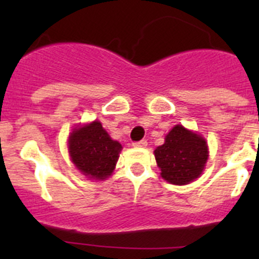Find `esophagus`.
<instances>
[{
	"label": "esophagus",
	"mask_w": 259,
	"mask_h": 259,
	"mask_svg": "<svg viewBox=\"0 0 259 259\" xmlns=\"http://www.w3.org/2000/svg\"><path fill=\"white\" fill-rule=\"evenodd\" d=\"M133 145H134L135 148H145V146L148 145V142H146V140H140V142L133 143Z\"/></svg>",
	"instance_id": "obj_1"
}]
</instances>
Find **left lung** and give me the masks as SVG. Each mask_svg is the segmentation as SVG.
<instances>
[{
	"label": "left lung",
	"instance_id": "8db88e82",
	"mask_svg": "<svg viewBox=\"0 0 259 259\" xmlns=\"http://www.w3.org/2000/svg\"><path fill=\"white\" fill-rule=\"evenodd\" d=\"M156 164L164 180L185 185L199 178L208 160V145L200 134L176 125L165 142L154 150Z\"/></svg>",
	"mask_w": 259,
	"mask_h": 259
}]
</instances>
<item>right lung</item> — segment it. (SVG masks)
Masks as SVG:
<instances>
[{"label":"right lung","instance_id":"add662e5","mask_svg":"<svg viewBox=\"0 0 259 259\" xmlns=\"http://www.w3.org/2000/svg\"><path fill=\"white\" fill-rule=\"evenodd\" d=\"M67 146L77 170L95 180H104L111 176L122 149L98 120L75 127L70 133Z\"/></svg>","mask_w":259,"mask_h":259}]
</instances>
